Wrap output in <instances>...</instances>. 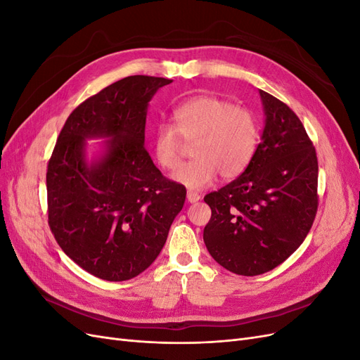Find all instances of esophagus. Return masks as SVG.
Returning <instances> with one entry per match:
<instances>
[{
  "mask_svg": "<svg viewBox=\"0 0 360 360\" xmlns=\"http://www.w3.org/2000/svg\"><path fill=\"white\" fill-rule=\"evenodd\" d=\"M186 197H188V201H189V202H198V201L201 200V197H200V195H198L197 192H188Z\"/></svg>",
  "mask_w": 360,
  "mask_h": 360,
  "instance_id": "obj_1",
  "label": "esophagus"
}]
</instances>
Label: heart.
Here are the masks:
<instances>
[{"label":"heart","mask_w":360,"mask_h":360,"mask_svg":"<svg viewBox=\"0 0 360 360\" xmlns=\"http://www.w3.org/2000/svg\"><path fill=\"white\" fill-rule=\"evenodd\" d=\"M171 124L153 130L156 162L168 171L181 165V139L193 143V160L174 174L189 189H204L221 176L236 179L252 162L259 143V123L252 111L214 96H197L179 105Z\"/></svg>","instance_id":"b5f03b06"}]
</instances>
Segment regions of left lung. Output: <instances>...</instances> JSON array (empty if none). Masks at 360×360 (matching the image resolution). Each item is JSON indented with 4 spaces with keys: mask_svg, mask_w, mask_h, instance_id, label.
I'll return each mask as SVG.
<instances>
[{
    "mask_svg": "<svg viewBox=\"0 0 360 360\" xmlns=\"http://www.w3.org/2000/svg\"><path fill=\"white\" fill-rule=\"evenodd\" d=\"M258 91L264 129L252 162L204 197L212 209L202 236L207 250L243 276L284 263L308 236L319 205V162L307 130L284 102Z\"/></svg>",
    "mask_w": 360,
    "mask_h": 360,
    "instance_id": "8db88e82",
    "label": "left lung"
}]
</instances>
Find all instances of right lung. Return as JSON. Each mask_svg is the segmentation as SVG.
Returning <instances> with one entry per match:
<instances>
[{"mask_svg":"<svg viewBox=\"0 0 360 360\" xmlns=\"http://www.w3.org/2000/svg\"><path fill=\"white\" fill-rule=\"evenodd\" d=\"M172 79L135 75L108 85L66 120L46 172L51 231L69 258L105 281H127L153 263L186 189L144 147L148 102ZM105 139L91 159L86 141Z\"/></svg>","mask_w":360,"mask_h":360,"instance_id":"add662e5","label":"right lung"}]
</instances>
